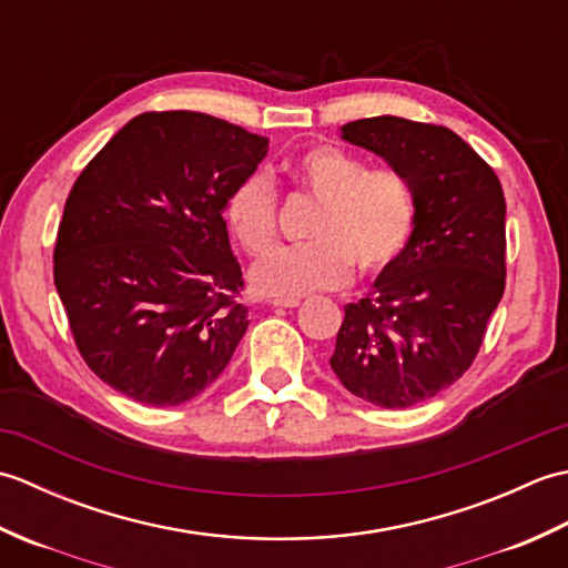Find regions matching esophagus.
Listing matches in <instances>:
<instances>
[{
	"label": "esophagus",
	"instance_id": "1",
	"mask_svg": "<svg viewBox=\"0 0 568 568\" xmlns=\"http://www.w3.org/2000/svg\"><path fill=\"white\" fill-rule=\"evenodd\" d=\"M271 307H297L300 300H268Z\"/></svg>",
	"mask_w": 568,
	"mask_h": 568
}]
</instances>
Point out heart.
<instances>
[{
	"label": "heart",
	"instance_id": "heart-1",
	"mask_svg": "<svg viewBox=\"0 0 568 568\" xmlns=\"http://www.w3.org/2000/svg\"><path fill=\"white\" fill-rule=\"evenodd\" d=\"M295 183L322 202L310 229V246H281L253 265L261 295L297 300L346 283L352 263L361 275H378L413 236L417 204L409 180L395 171H368L364 159L336 146L307 149L287 163ZM275 190L263 173L239 180L224 204V220L248 253L275 239Z\"/></svg>",
	"mask_w": 568,
	"mask_h": 568
}]
</instances>
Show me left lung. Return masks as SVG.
Wrapping results in <instances>:
<instances>
[{"instance_id": "1", "label": "left lung", "mask_w": 568, "mask_h": 568, "mask_svg": "<svg viewBox=\"0 0 568 568\" xmlns=\"http://www.w3.org/2000/svg\"><path fill=\"white\" fill-rule=\"evenodd\" d=\"M339 131L415 192L413 236L368 295L344 307L329 358L348 393L400 409L449 388L478 354L505 291V197L452 129L385 114Z\"/></svg>"}]
</instances>
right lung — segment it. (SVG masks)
Segmentation results:
<instances>
[{
	"mask_svg": "<svg viewBox=\"0 0 568 568\" xmlns=\"http://www.w3.org/2000/svg\"><path fill=\"white\" fill-rule=\"evenodd\" d=\"M268 139L200 112L131 119L72 185L53 281L94 376L141 405L200 395L246 334L224 204Z\"/></svg>",
	"mask_w": 568,
	"mask_h": 568,
	"instance_id": "obj_1",
	"label": "right lung"
}]
</instances>
